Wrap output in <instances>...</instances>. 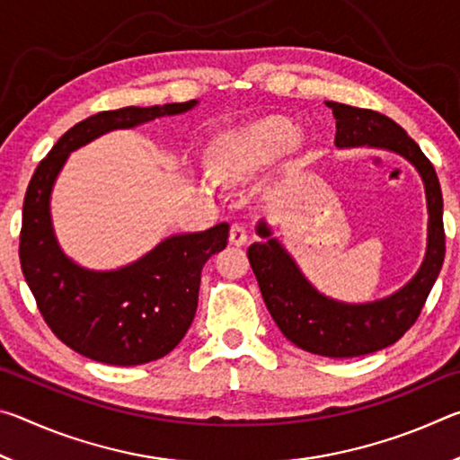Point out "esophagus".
<instances>
[{"mask_svg": "<svg viewBox=\"0 0 460 460\" xmlns=\"http://www.w3.org/2000/svg\"><path fill=\"white\" fill-rule=\"evenodd\" d=\"M229 241L231 245H245L247 243V231L241 227V225H231V231H229Z\"/></svg>", "mask_w": 460, "mask_h": 460, "instance_id": "34e87169", "label": "esophagus"}]
</instances>
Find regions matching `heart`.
Instances as JSON below:
<instances>
[{"mask_svg":"<svg viewBox=\"0 0 460 460\" xmlns=\"http://www.w3.org/2000/svg\"><path fill=\"white\" fill-rule=\"evenodd\" d=\"M305 137L284 118H261L247 126L233 128L213 139L208 147V172L217 182L235 184L253 178L274 164L284 154L300 150ZM202 190L211 192L207 176L199 178Z\"/></svg>","mask_w":460,"mask_h":460,"instance_id":"b5f03b06","label":"heart"}]
</instances>
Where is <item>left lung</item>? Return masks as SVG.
<instances>
[{"mask_svg": "<svg viewBox=\"0 0 460 460\" xmlns=\"http://www.w3.org/2000/svg\"><path fill=\"white\" fill-rule=\"evenodd\" d=\"M337 119L334 146L376 147L402 155L424 182L428 237L422 266L400 290L373 302H341L318 292L302 274L292 253L274 237L266 219L255 225L261 241L247 249L263 302L288 341L308 353L349 359L394 345L403 337L422 310L445 261L442 192L434 166L406 129L371 109L324 101Z\"/></svg>", "mask_w": 460, "mask_h": 460, "instance_id": "8db88e82", "label": "left lung"}]
</instances>
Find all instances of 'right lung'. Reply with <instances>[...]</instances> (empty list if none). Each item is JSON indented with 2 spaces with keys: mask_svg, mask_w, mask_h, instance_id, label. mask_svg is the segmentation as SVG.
I'll return each mask as SVG.
<instances>
[{
  "mask_svg": "<svg viewBox=\"0 0 460 460\" xmlns=\"http://www.w3.org/2000/svg\"><path fill=\"white\" fill-rule=\"evenodd\" d=\"M197 105L192 99L91 115L52 146L28 184L20 233L22 271L52 332L93 361L129 367L172 351L197 313L202 266L227 247L229 225L176 233L128 266L91 270L68 258L58 243L50 215L54 184L68 155L93 139Z\"/></svg>",
  "mask_w": 460,
  "mask_h": 460,
  "instance_id": "obj_1",
  "label": "right lung"
}]
</instances>
